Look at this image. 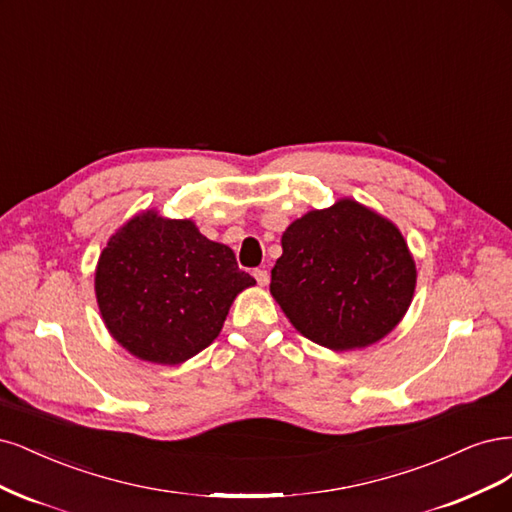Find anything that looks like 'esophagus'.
Segmentation results:
<instances>
[{
  "mask_svg": "<svg viewBox=\"0 0 512 512\" xmlns=\"http://www.w3.org/2000/svg\"><path fill=\"white\" fill-rule=\"evenodd\" d=\"M253 276H255V280H257V283H259L261 287H266V285L270 283V272H268V270L257 268V270L253 272Z\"/></svg>",
  "mask_w": 512,
  "mask_h": 512,
  "instance_id": "1",
  "label": "esophagus"
}]
</instances>
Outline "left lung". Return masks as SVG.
Instances as JSON below:
<instances>
[{"instance_id": "left-lung-1", "label": "left lung", "mask_w": 512, "mask_h": 512, "mask_svg": "<svg viewBox=\"0 0 512 512\" xmlns=\"http://www.w3.org/2000/svg\"><path fill=\"white\" fill-rule=\"evenodd\" d=\"M417 270L400 229L353 200L312 210L283 234L270 291L302 336L361 349L400 323Z\"/></svg>"}]
</instances>
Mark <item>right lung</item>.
I'll return each instance as SVG.
<instances>
[{
	"mask_svg": "<svg viewBox=\"0 0 512 512\" xmlns=\"http://www.w3.org/2000/svg\"><path fill=\"white\" fill-rule=\"evenodd\" d=\"M255 285L225 244L191 221L146 210L102 251L95 293L104 323L123 349L153 364H180L219 336L236 295Z\"/></svg>",
	"mask_w": 512,
	"mask_h": 512,
	"instance_id": "obj_1",
	"label": "right lung"
}]
</instances>
